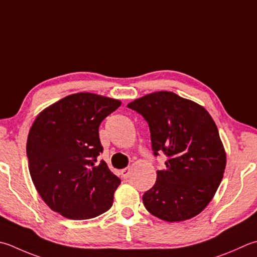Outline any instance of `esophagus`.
Returning a JSON list of instances; mask_svg holds the SVG:
<instances>
[{"mask_svg":"<svg viewBox=\"0 0 257 257\" xmlns=\"http://www.w3.org/2000/svg\"><path fill=\"white\" fill-rule=\"evenodd\" d=\"M120 175H121L122 178H128L130 175V168H123L120 170Z\"/></svg>","mask_w":257,"mask_h":257,"instance_id":"34e87169","label":"esophagus"}]
</instances>
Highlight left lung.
I'll return each instance as SVG.
<instances>
[{
  "label": "left lung",
  "instance_id": "8db88e82",
  "mask_svg": "<svg viewBox=\"0 0 257 257\" xmlns=\"http://www.w3.org/2000/svg\"><path fill=\"white\" fill-rule=\"evenodd\" d=\"M127 107L142 114L150 130L154 156L167 157L164 170L143 196L146 209L166 222L198 215L222 182L226 155L218 129L202 105L174 92L150 93Z\"/></svg>",
  "mask_w": 257,
  "mask_h": 257
}]
</instances>
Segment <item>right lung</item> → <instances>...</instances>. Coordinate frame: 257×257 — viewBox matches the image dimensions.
<instances>
[{"instance_id":"right-lung-1","label":"right lung","mask_w":257,"mask_h":257,"mask_svg":"<svg viewBox=\"0 0 257 257\" xmlns=\"http://www.w3.org/2000/svg\"><path fill=\"white\" fill-rule=\"evenodd\" d=\"M121 102L81 92L68 95L40 113L28 136L32 182L50 208L69 219L107 212L120 179L97 157L103 152L99 125Z\"/></svg>"}]
</instances>
